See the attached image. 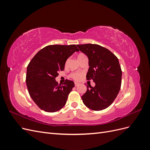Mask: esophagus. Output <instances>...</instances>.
Here are the masks:
<instances>
[{
	"mask_svg": "<svg viewBox=\"0 0 150 150\" xmlns=\"http://www.w3.org/2000/svg\"><path fill=\"white\" fill-rule=\"evenodd\" d=\"M79 83H74V85H75V86H79Z\"/></svg>",
	"mask_w": 150,
	"mask_h": 150,
	"instance_id": "obj_1",
	"label": "esophagus"
}]
</instances>
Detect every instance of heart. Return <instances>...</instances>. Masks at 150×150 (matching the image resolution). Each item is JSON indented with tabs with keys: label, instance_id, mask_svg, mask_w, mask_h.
<instances>
[{
	"label": "heart",
	"instance_id": "b5f03b06",
	"mask_svg": "<svg viewBox=\"0 0 150 150\" xmlns=\"http://www.w3.org/2000/svg\"><path fill=\"white\" fill-rule=\"evenodd\" d=\"M85 56L84 54H79V55L78 56V58H80V57H83V56ZM83 72H72V73H71V74H70V77H71V78H72V79H74V80L78 81V80L80 79V78H81V76H83Z\"/></svg>",
	"mask_w": 150,
	"mask_h": 150
}]
</instances>
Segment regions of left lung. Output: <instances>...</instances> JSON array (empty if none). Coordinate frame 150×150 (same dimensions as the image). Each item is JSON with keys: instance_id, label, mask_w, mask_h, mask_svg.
<instances>
[{"instance_id": "obj_1", "label": "left lung", "mask_w": 150, "mask_h": 150, "mask_svg": "<svg viewBox=\"0 0 150 150\" xmlns=\"http://www.w3.org/2000/svg\"><path fill=\"white\" fill-rule=\"evenodd\" d=\"M89 59L86 79H93L94 87L87 86L81 96L86 106L94 111H101L115 101L121 88L122 71L118 59L110 50L98 44L77 45Z\"/></svg>"}]
</instances>
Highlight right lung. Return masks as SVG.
<instances>
[{
    "label": "right lung",
    "instance_id": "1",
    "mask_svg": "<svg viewBox=\"0 0 150 150\" xmlns=\"http://www.w3.org/2000/svg\"><path fill=\"white\" fill-rule=\"evenodd\" d=\"M79 51L75 44L49 45L32 59L27 68L26 84L30 96L46 112H56L64 106L68 95L74 87L72 81L58 84L56 78L64 71L66 60Z\"/></svg>",
    "mask_w": 150,
    "mask_h": 150
}]
</instances>
